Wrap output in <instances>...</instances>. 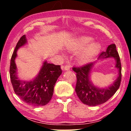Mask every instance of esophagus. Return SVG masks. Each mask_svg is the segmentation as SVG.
Returning <instances> with one entry per match:
<instances>
[{
    "instance_id": "1",
    "label": "esophagus",
    "mask_w": 131,
    "mask_h": 131,
    "mask_svg": "<svg viewBox=\"0 0 131 131\" xmlns=\"http://www.w3.org/2000/svg\"><path fill=\"white\" fill-rule=\"evenodd\" d=\"M62 69L63 70H69L70 69V66L69 65H65V66H63L62 67Z\"/></svg>"
}]
</instances>
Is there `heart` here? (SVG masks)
<instances>
[{"label": "heart", "mask_w": 131, "mask_h": 131, "mask_svg": "<svg viewBox=\"0 0 131 131\" xmlns=\"http://www.w3.org/2000/svg\"><path fill=\"white\" fill-rule=\"evenodd\" d=\"M92 40L90 37H83L80 38L77 41L76 45L72 47L71 50L79 51L85 47ZM100 44L97 43H93L90 44L87 47H86L80 54L78 55V61L80 63H85L92 59L100 50Z\"/></svg>", "instance_id": "b5f03b06"}]
</instances>
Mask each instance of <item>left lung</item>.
Masks as SVG:
<instances>
[{
	"instance_id": "left-lung-1",
	"label": "left lung",
	"mask_w": 131,
	"mask_h": 131,
	"mask_svg": "<svg viewBox=\"0 0 131 131\" xmlns=\"http://www.w3.org/2000/svg\"><path fill=\"white\" fill-rule=\"evenodd\" d=\"M113 57L116 59V68L118 69V77L114 83L106 88H100L93 85L90 80V73L94 63L85 64L81 67H73L76 73L77 82L75 91L82 102L90 106H95L107 101L119 87L121 81V65L118 53L114 44L108 46L105 52L103 51L99 58Z\"/></svg>"
}]
</instances>
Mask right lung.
Here are the masks:
<instances>
[{"label": "right lung", "mask_w": 131, "mask_h": 131, "mask_svg": "<svg viewBox=\"0 0 131 131\" xmlns=\"http://www.w3.org/2000/svg\"><path fill=\"white\" fill-rule=\"evenodd\" d=\"M27 42L23 35L16 45L10 61V76L13 89L22 101L34 106H43L49 102L54 93V87L59 76L62 74L60 65L44 62L39 74L31 81H22L18 78L15 59L17 51Z\"/></svg>", "instance_id": "add662e5"}]
</instances>
